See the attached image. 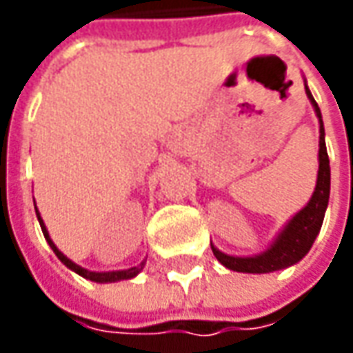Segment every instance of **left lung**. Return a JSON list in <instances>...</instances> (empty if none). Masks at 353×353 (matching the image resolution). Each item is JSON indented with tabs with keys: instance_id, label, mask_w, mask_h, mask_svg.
<instances>
[{
	"instance_id": "8db88e82",
	"label": "left lung",
	"mask_w": 353,
	"mask_h": 353,
	"mask_svg": "<svg viewBox=\"0 0 353 353\" xmlns=\"http://www.w3.org/2000/svg\"><path fill=\"white\" fill-rule=\"evenodd\" d=\"M306 88V86H305ZM306 96L314 105V112L320 121V141H319V179H316V188L312 196L308 200L305 208L296 212L289 220V224L281 230L277 239L271 243L269 250H265L259 255L253 257H234L222 253L212 245V251L220 263L237 271V273H273L279 269H287L291 265L299 263L306 253L310 251L314 239L319 236L324 212L328 208V198H330V161L326 153V141H324V123H322V114H320L319 103L314 102L310 90L306 88Z\"/></svg>"
}]
</instances>
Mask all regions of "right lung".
<instances>
[{
    "label": "right lung",
    "mask_w": 353,
    "mask_h": 353,
    "mask_svg": "<svg viewBox=\"0 0 353 353\" xmlns=\"http://www.w3.org/2000/svg\"><path fill=\"white\" fill-rule=\"evenodd\" d=\"M34 212H37V218H39V224H41V230H43V234H45V239L48 241V245H50V250L57 253V257L61 259L62 263L66 265L68 269H72L74 273H78L80 277L88 279V281H94V283H116V281H123V279H133L137 273H141L143 263H139L137 267H131V269H125V271H105V273H96V271H88V269H84V267H80V265H76L74 261H70L62 251H59V248L52 243V239L48 236L47 232V225L43 224V218L39 216V210H37V206H34Z\"/></svg>",
    "instance_id": "add662e5"
}]
</instances>
